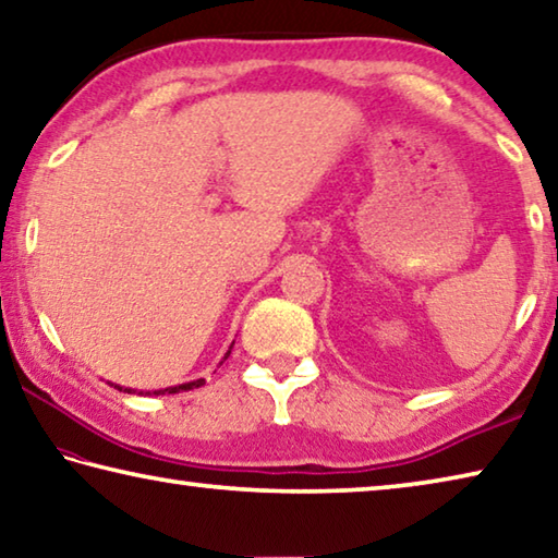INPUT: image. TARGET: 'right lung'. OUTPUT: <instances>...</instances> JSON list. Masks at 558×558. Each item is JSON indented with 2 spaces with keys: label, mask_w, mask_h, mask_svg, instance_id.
Returning <instances> with one entry per match:
<instances>
[{
  "label": "right lung",
  "mask_w": 558,
  "mask_h": 558,
  "mask_svg": "<svg viewBox=\"0 0 558 558\" xmlns=\"http://www.w3.org/2000/svg\"><path fill=\"white\" fill-rule=\"evenodd\" d=\"M231 349H233V344L229 347V352L223 354V359H221V364L226 362V359H229V354H231ZM112 386V384H110ZM199 386H204V379H194V381H186V384H179V386H167V389H159V391H137V389H122V386H118L116 384V389L118 391H125V393H137V396H165V393H179V391H192V389H199Z\"/></svg>",
  "instance_id": "1"
}]
</instances>
